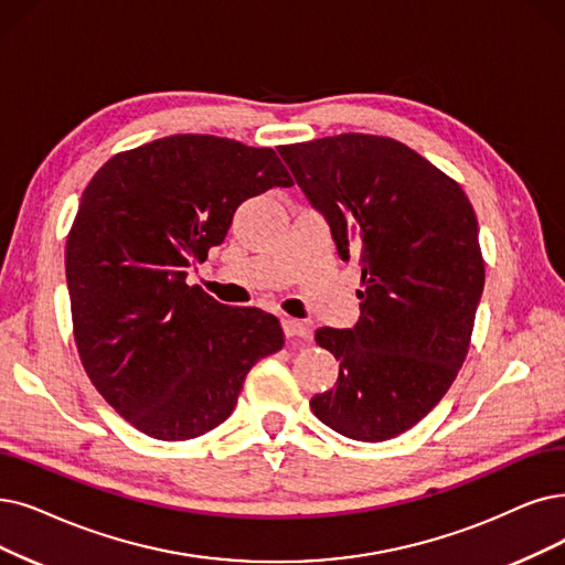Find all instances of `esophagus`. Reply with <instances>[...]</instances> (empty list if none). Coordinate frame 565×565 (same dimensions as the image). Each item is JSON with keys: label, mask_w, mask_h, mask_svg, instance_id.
Segmentation results:
<instances>
[{"label": "esophagus", "mask_w": 565, "mask_h": 565, "mask_svg": "<svg viewBox=\"0 0 565 565\" xmlns=\"http://www.w3.org/2000/svg\"><path fill=\"white\" fill-rule=\"evenodd\" d=\"M282 331L287 338H310L308 324H303L299 320H291V318L282 320Z\"/></svg>", "instance_id": "obj_1"}]
</instances>
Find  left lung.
<instances>
[{
    "label": "left lung",
    "mask_w": 565,
    "mask_h": 565,
    "mask_svg": "<svg viewBox=\"0 0 565 565\" xmlns=\"http://www.w3.org/2000/svg\"><path fill=\"white\" fill-rule=\"evenodd\" d=\"M280 157L364 282L356 324L315 333L341 366L310 408L345 438H396L436 408L466 359L484 289L476 211L459 183L387 137L341 134Z\"/></svg>",
    "instance_id": "8db88e82"
}]
</instances>
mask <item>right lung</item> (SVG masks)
<instances>
[{"mask_svg": "<svg viewBox=\"0 0 565 565\" xmlns=\"http://www.w3.org/2000/svg\"><path fill=\"white\" fill-rule=\"evenodd\" d=\"M291 178L270 148L175 134L120 152L89 180L66 238L74 338L97 392L157 440L204 436L243 380L282 348L280 322L188 285L236 209Z\"/></svg>", "mask_w": 565, "mask_h": 565, "instance_id": "1", "label": "right lung"}]
</instances>
